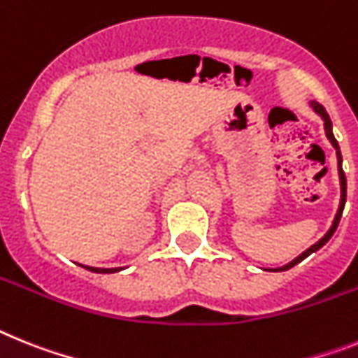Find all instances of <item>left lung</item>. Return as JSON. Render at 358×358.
Returning a JSON list of instances; mask_svg holds the SVG:
<instances>
[{
	"mask_svg": "<svg viewBox=\"0 0 358 358\" xmlns=\"http://www.w3.org/2000/svg\"><path fill=\"white\" fill-rule=\"evenodd\" d=\"M311 107H313V109H315V113H318V114H320V116H322L324 127H326V136H327V140H329V142H331V145L335 147V149H337L338 176H341V206H338V211H337V215H335V220H333V225H331V227H329V231H327L326 235H324L322 238L318 240L317 244L311 245V248H309V249H306L304 253L300 255V257H296L295 260H293V262L286 264V266H282V267H276V269H269V271H286V269H289V267H293V266H296V264H299V262H302V260H304V258H308L311 253H315L317 249L322 248V245L326 244L327 240L331 238L333 233L337 231V225H338V222H341L342 211H344V206H346V174H344V171H342V155H341V149H338L337 140H335V136H333V133H331V120H329V116H327L326 109H324V107H322V105H320V103H317V101H311Z\"/></svg>",
	"mask_w": 358,
	"mask_h": 358,
	"instance_id": "left-lung-1",
	"label": "left lung"
}]
</instances>
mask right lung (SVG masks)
<instances>
[{"mask_svg": "<svg viewBox=\"0 0 358 358\" xmlns=\"http://www.w3.org/2000/svg\"><path fill=\"white\" fill-rule=\"evenodd\" d=\"M85 269H89V271H92V273H116V271H120V267H114V269H100V267H87L85 266Z\"/></svg>", "mask_w": 358, "mask_h": 358, "instance_id": "add662e5", "label": "right lung"}]
</instances>
